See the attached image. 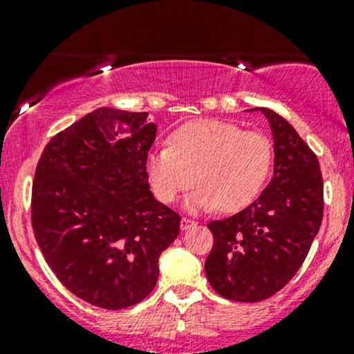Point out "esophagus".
Here are the masks:
<instances>
[{"label":"esophagus","mask_w":354,"mask_h":354,"mask_svg":"<svg viewBox=\"0 0 354 354\" xmlns=\"http://www.w3.org/2000/svg\"><path fill=\"white\" fill-rule=\"evenodd\" d=\"M195 221H192V219H188V217H183V219H181V223H180V226H181V230H190V227H194L195 226Z\"/></svg>","instance_id":"34e87169"}]
</instances>
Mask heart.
Segmentation results:
<instances>
[{
    "instance_id": "b5f03b06",
    "label": "heart",
    "mask_w": 354,
    "mask_h": 354,
    "mask_svg": "<svg viewBox=\"0 0 354 354\" xmlns=\"http://www.w3.org/2000/svg\"><path fill=\"white\" fill-rule=\"evenodd\" d=\"M272 159V144L260 131L197 120L173 131L167 147L149 152L145 173L159 202L173 203L195 181L185 203L188 210L236 212L260 194Z\"/></svg>"
}]
</instances>
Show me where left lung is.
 Returning a JSON list of instances; mask_svg holds the SVG:
<instances>
[{"label":"left lung","mask_w":354,"mask_h":354,"mask_svg":"<svg viewBox=\"0 0 354 354\" xmlns=\"http://www.w3.org/2000/svg\"><path fill=\"white\" fill-rule=\"evenodd\" d=\"M262 111L274 137V178L255 202L209 223L214 246L205 260L210 286L233 301L270 298L305 262L324 216V181L312 149L272 109Z\"/></svg>","instance_id":"obj_1"}]
</instances>
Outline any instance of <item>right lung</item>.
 <instances>
[{
	"instance_id": "obj_1",
	"label": "right lung",
	"mask_w": 354,
	"mask_h": 354,
	"mask_svg": "<svg viewBox=\"0 0 354 354\" xmlns=\"http://www.w3.org/2000/svg\"><path fill=\"white\" fill-rule=\"evenodd\" d=\"M157 127L147 113L99 108L59 131L32 185L35 240L63 286L91 305L121 310L145 298L180 214L157 202L145 159Z\"/></svg>"
}]
</instances>
